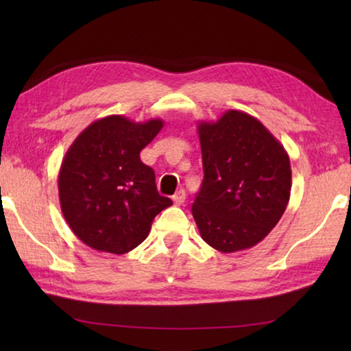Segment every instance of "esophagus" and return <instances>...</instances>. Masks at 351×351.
Listing matches in <instances>:
<instances>
[{
  "label": "esophagus",
  "instance_id": "esophagus-1",
  "mask_svg": "<svg viewBox=\"0 0 351 351\" xmlns=\"http://www.w3.org/2000/svg\"><path fill=\"white\" fill-rule=\"evenodd\" d=\"M184 201H186V190L181 189L173 195V203L176 206H181V204H184Z\"/></svg>",
  "mask_w": 351,
  "mask_h": 351
}]
</instances>
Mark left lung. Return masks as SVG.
<instances>
[{"label":"left lung","instance_id":"left-lung-1","mask_svg":"<svg viewBox=\"0 0 351 351\" xmlns=\"http://www.w3.org/2000/svg\"><path fill=\"white\" fill-rule=\"evenodd\" d=\"M204 180L192 215L207 245L223 254L245 251L276 228L291 195L283 145L258 119L229 110L198 122Z\"/></svg>","mask_w":351,"mask_h":351}]
</instances>
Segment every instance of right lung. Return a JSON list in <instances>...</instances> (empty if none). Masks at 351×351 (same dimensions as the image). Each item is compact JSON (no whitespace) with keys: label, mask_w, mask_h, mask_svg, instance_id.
<instances>
[{"label":"right lung","mask_w":351,"mask_h":351,"mask_svg":"<svg viewBox=\"0 0 351 351\" xmlns=\"http://www.w3.org/2000/svg\"><path fill=\"white\" fill-rule=\"evenodd\" d=\"M162 119L133 122L106 116L77 136L58 173V198L69 228L86 246L125 254L147 239L171 199L159 195L141 150L156 138Z\"/></svg>","instance_id":"obj_1"}]
</instances>
